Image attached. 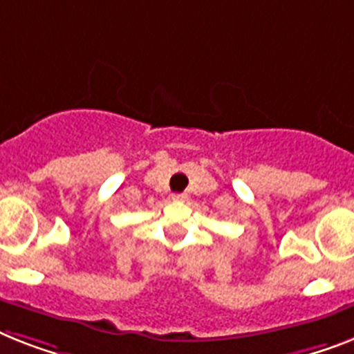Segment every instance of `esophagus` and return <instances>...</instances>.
<instances>
[{
    "mask_svg": "<svg viewBox=\"0 0 354 354\" xmlns=\"http://www.w3.org/2000/svg\"><path fill=\"white\" fill-rule=\"evenodd\" d=\"M171 198H174V201H180V203H183V201H186V198H188V195H186V194H174V195H171Z\"/></svg>",
    "mask_w": 354,
    "mask_h": 354,
    "instance_id": "34e87169",
    "label": "esophagus"
}]
</instances>
